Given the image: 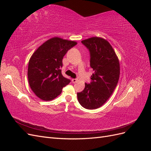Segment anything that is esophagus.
<instances>
[{"instance_id":"34e87169","label":"esophagus","mask_w":151,"mask_h":151,"mask_svg":"<svg viewBox=\"0 0 151 151\" xmlns=\"http://www.w3.org/2000/svg\"><path fill=\"white\" fill-rule=\"evenodd\" d=\"M77 81V79H72V82L73 83H76Z\"/></svg>"}]
</instances>
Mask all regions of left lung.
<instances>
[{
	"instance_id": "1",
	"label": "left lung",
	"mask_w": 151,
	"mask_h": 151,
	"mask_svg": "<svg viewBox=\"0 0 151 151\" xmlns=\"http://www.w3.org/2000/svg\"><path fill=\"white\" fill-rule=\"evenodd\" d=\"M90 53V67L94 73L91 82L85 83L83 91L77 93L82 106L88 109L101 107L113 94L120 77V63L107 40L92 37L81 42Z\"/></svg>"
}]
</instances>
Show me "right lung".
<instances>
[{
    "mask_svg": "<svg viewBox=\"0 0 151 151\" xmlns=\"http://www.w3.org/2000/svg\"><path fill=\"white\" fill-rule=\"evenodd\" d=\"M74 41L54 37L47 40L32 55L28 63V77L31 89L41 99L50 101L62 93L70 80L62 74V59Z\"/></svg>",
    "mask_w": 151,
    "mask_h": 151,
    "instance_id": "add662e5",
    "label": "right lung"
}]
</instances>
